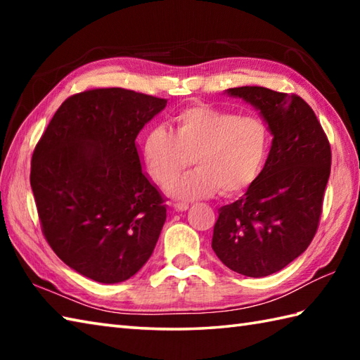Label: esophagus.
Returning <instances> with one entry per match:
<instances>
[{
  "mask_svg": "<svg viewBox=\"0 0 360 360\" xmlns=\"http://www.w3.org/2000/svg\"><path fill=\"white\" fill-rule=\"evenodd\" d=\"M173 207H174V210H178V212H186L188 209V204H186V202H174Z\"/></svg>",
  "mask_w": 360,
  "mask_h": 360,
  "instance_id": "1",
  "label": "esophagus"
}]
</instances>
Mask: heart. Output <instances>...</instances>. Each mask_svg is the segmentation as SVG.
Listing matches in <instances>:
<instances>
[{
	"mask_svg": "<svg viewBox=\"0 0 360 360\" xmlns=\"http://www.w3.org/2000/svg\"><path fill=\"white\" fill-rule=\"evenodd\" d=\"M173 131L150 128L142 141V160L151 179L167 188L192 164L198 165L172 187L182 201L207 198L219 190L233 196L262 174L271 150V129L255 116H240L209 105L176 111Z\"/></svg>",
	"mask_w": 360,
	"mask_h": 360,
	"instance_id": "b5f03b06",
	"label": "heart"
}]
</instances>
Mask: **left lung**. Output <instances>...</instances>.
<instances>
[{"label":"left lung","mask_w":360,"mask_h":360,"mask_svg":"<svg viewBox=\"0 0 360 360\" xmlns=\"http://www.w3.org/2000/svg\"><path fill=\"white\" fill-rule=\"evenodd\" d=\"M227 93L254 105L274 136L259 178L243 198L218 210L212 249L246 277L281 271L308 249L322 215L331 145L300 96L263 86Z\"/></svg>","instance_id":"left-lung-1"}]
</instances>
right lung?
<instances>
[{
    "label": "right lung",
    "mask_w": 360,
    "mask_h": 360,
    "mask_svg": "<svg viewBox=\"0 0 360 360\" xmlns=\"http://www.w3.org/2000/svg\"><path fill=\"white\" fill-rule=\"evenodd\" d=\"M165 98L124 88L68 97L30 162L41 232L57 257L98 283H120L151 257L167 218L142 173L136 137Z\"/></svg>",
    "instance_id": "add662e5"
}]
</instances>
